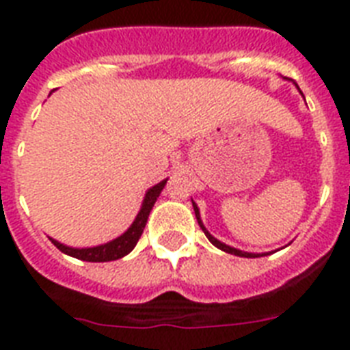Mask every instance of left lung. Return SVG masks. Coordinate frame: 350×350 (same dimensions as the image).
<instances>
[{
	"mask_svg": "<svg viewBox=\"0 0 350 350\" xmlns=\"http://www.w3.org/2000/svg\"><path fill=\"white\" fill-rule=\"evenodd\" d=\"M296 87H298V85H296ZM192 207H194V213H196V219H198V224H200V227H202V230H203V232H205V236H207V238H208V241H211V243H213V245H216V247H218V249L225 250V252H229V254H234V256H241V258H260V254H252V252H243V250H238V249H234V247H229V245L221 243V241H218V239L214 238V236H211V232H208V230L205 229V227H203L202 219H200V211H198L196 203H194V202H192Z\"/></svg>",
	"mask_w": 350,
	"mask_h": 350,
	"instance_id": "obj_1",
	"label": "left lung"
}]
</instances>
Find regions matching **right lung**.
Returning a JSON list of instances; mask_svg holds the SVG:
<instances>
[{
	"label": "right lung",
	"mask_w": 350,
	"mask_h": 350,
	"mask_svg": "<svg viewBox=\"0 0 350 350\" xmlns=\"http://www.w3.org/2000/svg\"><path fill=\"white\" fill-rule=\"evenodd\" d=\"M165 183L167 180H163L158 185H154L152 189H148V192L145 194V200H143L142 211L137 213L136 219H134V224L129 227L125 234H121L120 238L112 239L109 243L100 245V247H90V249H72V247H65L56 239H52V243L56 245L57 249L65 252V254L72 256V258H78V260L83 261H114L120 260L123 256H126L131 252L134 247H136L137 239L143 234V229H145V225H147L148 214L152 211L154 203L158 200V196L163 191Z\"/></svg>",
	"instance_id": "obj_1"
}]
</instances>
